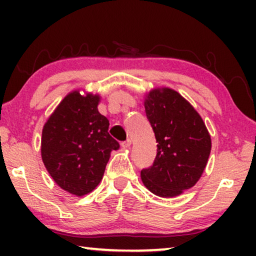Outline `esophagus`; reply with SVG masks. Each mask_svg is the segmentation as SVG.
I'll list each match as a JSON object with an SVG mask.
<instances>
[{
  "mask_svg": "<svg viewBox=\"0 0 256 256\" xmlns=\"http://www.w3.org/2000/svg\"><path fill=\"white\" fill-rule=\"evenodd\" d=\"M130 146H132V140L130 138H128V140H126V141L121 142L122 148H129Z\"/></svg>",
  "mask_w": 256,
  "mask_h": 256,
  "instance_id": "obj_1",
  "label": "esophagus"
}]
</instances>
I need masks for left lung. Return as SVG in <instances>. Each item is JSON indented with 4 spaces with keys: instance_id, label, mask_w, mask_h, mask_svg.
Here are the masks:
<instances>
[{
    "instance_id": "left-lung-1",
    "label": "left lung",
    "mask_w": 256,
    "mask_h": 256,
    "mask_svg": "<svg viewBox=\"0 0 256 256\" xmlns=\"http://www.w3.org/2000/svg\"><path fill=\"white\" fill-rule=\"evenodd\" d=\"M144 107L157 154L152 166L142 169V182L154 194L176 197L200 178L211 152V138L200 115L176 90H152Z\"/></svg>"
}]
</instances>
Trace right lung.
Returning <instances> with one entry per match:
<instances>
[{"instance_id": "obj_1", "label": "right lung", "mask_w": 256, "mask_h": 256, "mask_svg": "<svg viewBox=\"0 0 256 256\" xmlns=\"http://www.w3.org/2000/svg\"><path fill=\"white\" fill-rule=\"evenodd\" d=\"M99 99L76 90L70 93L42 132L45 168L59 186L79 197L98 186L110 152L120 146L108 132L110 121L98 110Z\"/></svg>"}]
</instances>
